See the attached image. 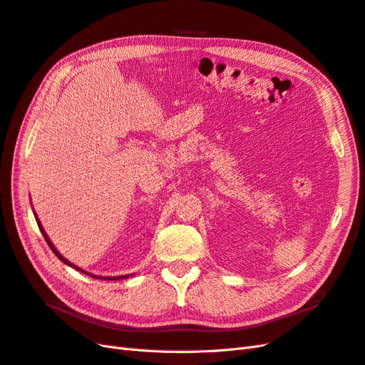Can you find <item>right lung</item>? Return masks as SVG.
<instances>
[{
  "instance_id": "1",
  "label": "right lung",
  "mask_w": 365,
  "mask_h": 365,
  "mask_svg": "<svg viewBox=\"0 0 365 365\" xmlns=\"http://www.w3.org/2000/svg\"><path fill=\"white\" fill-rule=\"evenodd\" d=\"M35 214V212H34ZM35 218H36V223H38V226H39V231L41 232H43V235H44V238H46V242H47V245L50 246V249H51V251H53V254L61 259V262L62 263H64V264H67V266H70V267H73V269H76V270H81V272L82 274H87V275H90V277H95V278H102V279H122V278H127V277H130V275H120V277H98V275H93V274H90V272H86V270H82L81 267H78V266H75V264H73V263H70L68 262V259L67 258H64V257H62L59 252H58V249L55 247V245L53 243H51L50 242V238H48V235L46 234V231H44V227H43V225H41V222L38 220V217H36V214H35Z\"/></svg>"
}]
</instances>
